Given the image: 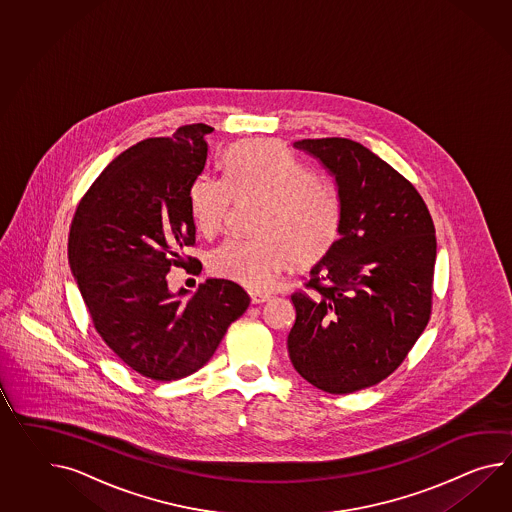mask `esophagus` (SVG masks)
<instances>
[{
  "label": "esophagus",
  "mask_w": 512,
  "mask_h": 512,
  "mask_svg": "<svg viewBox=\"0 0 512 512\" xmlns=\"http://www.w3.org/2000/svg\"><path fill=\"white\" fill-rule=\"evenodd\" d=\"M250 298L253 305H261V303H266V301L270 300L272 296L266 294V292H250Z\"/></svg>",
  "instance_id": "esophagus-1"
}]
</instances>
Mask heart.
<instances>
[{
  "instance_id": "obj_1",
  "label": "heart",
  "mask_w": 512,
  "mask_h": 512,
  "mask_svg": "<svg viewBox=\"0 0 512 512\" xmlns=\"http://www.w3.org/2000/svg\"><path fill=\"white\" fill-rule=\"evenodd\" d=\"M235 203H257V237L225 240L211 251L209 270L255 292L274 288L294 259L324 257L344 222V196L337 183L312 174L270 138L238 142L225 155V179L200 175L188 190L192 220L205 237L224 229Z\"/></svg>"
}]
</instances>
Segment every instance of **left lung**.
Wrapping results in <instances>:
<instances>
[{"mask_svg":"<svg viewBox=\"0 0 512 512\" xmlns=\"http://www.w3.org/2000/svg\"><path fill=\"white\" fill-rule=\"evenodd\" d=\"M298 150L337 177L344 222L337 242L292 292L288 355L329 394L394 374L433 312L435 224L411 181L349 138H303Z\"/></svg>","mask_w":512,"mask_h":512,"instance_id":"1","label":"left lung"}]
</instances>
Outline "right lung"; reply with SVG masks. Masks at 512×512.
I'll use <instances>...</instances> for the list:
<instances>
[{
	"label": "right lung",
	"mask_w": 512,
	"mask_h": 512,
	"mask_svg": "<svg viewBox=\"0 0 512 512\" xmlns=\"http://www.w3.org/2000/svg\"><path fill=\"white\" fill-rule=\"evenodd\" d=\"M211 125H181L120 153L75 209L68 261L94 329L131 370L175 381L209 361L250 305L244 288L207 279L188 301L168 290L170 268L201 262L188 190L207 163ZM181 288L177 296H185Z\"/></svg>",
	"instance_id": "add662e5"
}]
</instances>
